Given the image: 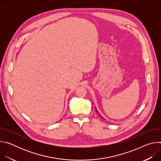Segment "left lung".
Listing matches in <instances>:
<instances>
[{"instance_id":"obj_1","label":"left lung","mask_w":161,"mask_h":161,"mask_svg":"<svg viewBox=\"0 0 161 161\" xmlns=\"http://www.w3.org/2000/svg\"><path fill=\"white\" fill-rule=\"evenodd\" d=\"M96 111H97V113H98V111H97V110L96 109Z\"/></svg>"}]
</instances>
